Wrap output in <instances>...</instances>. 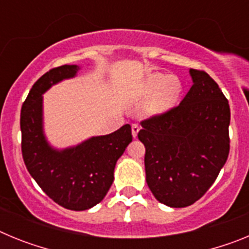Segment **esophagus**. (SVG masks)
<instances>
[{
    "instance_id": "esophagus-1",
    "label": "esophagus",
    "mask_w": 249,
    "mask_h": 249,
    "mask_svg": "<svg viewBox=\"0 0 249 249\" xmlns=\"http://www.w3.org/2000/svg\"><path fill=\"white\" fill-rule=\"evenodd\" d=\"M140 129H141V127L138 126V124H132V136H133V137H137V135H138V132H140Z\"/></svg>"
}]
</instances>
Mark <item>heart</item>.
<instances>
[{
    "label": "heart",
    "mask_w": 249,
    "mask_h": 249,
    "mask_svg": "<svg viewBox=\"0 0 249 249\" xmlns=\"http://www.w3.org/2000/svg\"><path fill=\"white\" fill-rule=\"evenodd\" d=\"M182 82L176 76L163 73H152L141 86V96L148 97L144 106V113L149 117L160 116L175 108L182 96Z\"/></svg>",
    "instance_id": "heart-1"
}]
</instances>
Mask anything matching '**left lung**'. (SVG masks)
I'll use <instances>...</instances> for the list:
<instances>
[{
	"mask_svg": "<svg viewBox=\"0 0 249 249\" xmlns=\"http://www.w3.org/2000/svg\"><path fill=\"white\" fill-rule=\"evenodd\" d=\"M190 74L193 85L179 106L142 121L138 132L149 190L173 208L198 201L230 153L227 98L208 73L191 68Z\"/></svg>",
	"mask_w": 249,
	"mask_h": 249,
	"instance_id": "left-lung-1",
	"label": "left lung"
}]
</instances>
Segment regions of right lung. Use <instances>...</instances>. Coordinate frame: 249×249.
<instances>
[{
    "label": "right lung",
    "instance_id": "1",
    "mask_svg": "<svg viewBox=\"0 0 249 249\" xmlns=\"http://www.w3.org/2000/svg\"><path fill=\"white\" fill-rule=\"evenodd\" d=\"M80 70L77 65H65L48 71L32 86L21 109L22 156L28 172L50 198L71 211L89 210L105 198L118 158L132 142L131 126L124 124L76 146H51L43 129V93L76 77Z\"/></svg>",
    "mask_w": 249,
    "mask_h": 249
}]
</instances>
